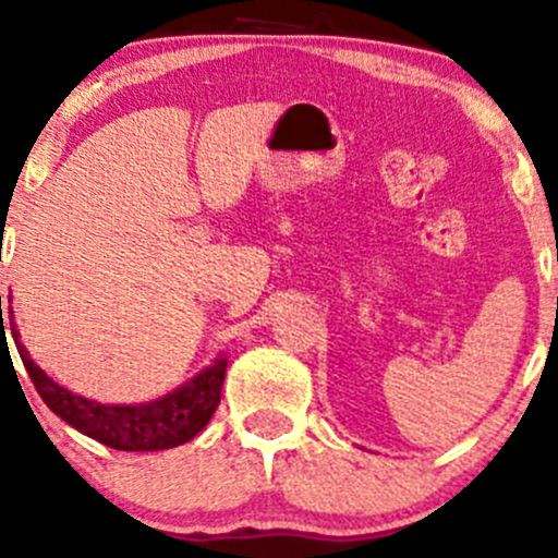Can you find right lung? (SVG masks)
Masks as SVG:
<instances>
[{"instance_id": "1", "label": "right lung", "mask_w": 558, "mask_h": 558, "mask_svg": "<svg viewBox=\"0 0 558 558\" xmlns=\"http://www.w3.org/2000/svg\"><path fill=\"white\" fill-rule=\"evenodd\" d=\"M0 324H2V345L8 342L4 337V318H2V296H0ZM10 329H13L15 348L24 362L26 373H29L32 384L43 402L53 410L59 418L75 426L83 435L94 437L107 448L116 451H167V448L183 446L191 437L199 435L207 426V421L216 413L218 402H221V386L223 375H227V359H216L207 369H202L196 378L180 386L178 391L167 393V397L156 399L148 404H102L94 399L77 397V393L66 391L64 386L53 384L43 369L29 359V351L21 345L19 331H15L13 307H10L8 318ZM10 351V348H8Z\"/></svg>"}]
</instances>
